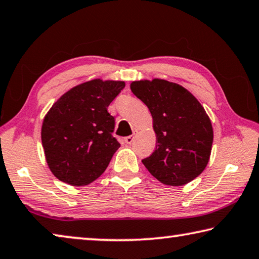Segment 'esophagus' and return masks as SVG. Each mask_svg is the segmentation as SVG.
<instances>
[{"label": "esophagus", "mask_w": 259, "mask_h": 259, "mask_svg": "<svg viewBox=\"0 0 259 259\" xmlns=\"http://www.w3.org/2000/svg\"><path fill=\"white\" fill-rule=\"evenodd\" d=\"M137 134H138V131H134L133 135H130V137L125 138V142L127 143V145H131V143L134 141V138H135V135H137Z\"/></svg>", "instance_id": "esophagus-1"}]
</instances>
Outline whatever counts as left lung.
<instances>
[{"label": "left lung", "instance_id": "1", "mask_svg": "<svg viewBox=\"0 0 259 259\" xmlns=\"http://www.w3.org/2000/svg\"><path fill=\"white\" fill-rule=\"evenodd\" d=\"M133 94L152 116L156 149L145 164L156 179L182 186L204 171L213 141V130L204 108L180 84L163 79L131 83Z\"/></svg>", "mask_w": 259, "mask_h": 259}]
</instances>
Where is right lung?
Wrapping results in <instances>:
<instances>
[{
  "label": "right lung",
  "instance_id": "obj_1",
  "mask_svg": "<svg viewBox=\"0 0 259 259\" xmlns=\"http://www.w3.org/2000/svg\"><path fill=\"white\" fill-rule=\"evenodd\" d=\"M124 81L94 79L71 88L46 114L41 130L46 160L65 184L84 186L105 171L120 143L108 112Z\"/></svg>",
  "mask_w": 259,
  "mask_h": 259
}]
</instances>
